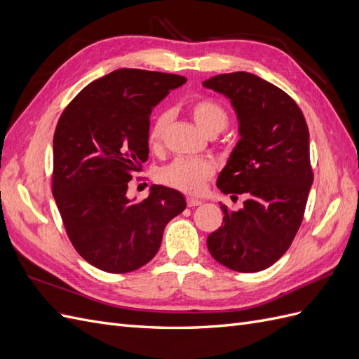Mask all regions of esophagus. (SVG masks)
<instances>
[{
  "label": "esophagus",
  "mask_w": 359,
  "mask_h": 359,
  "mask_svg": "<svg viewBox=\"0 0 359 359\" xmlns=\"http://www.w3.org/2000/svg\"><path fill=\"white\" fill-rule=\"evenodd\" d=\"M202 201L201 199H196V198H187V205L189 206H198L201 205Z\"/></svg>",
  "instance_id": "esophagus-1"
}]
</instances>
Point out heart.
<instances>
[{"label": "heart", "mask_w": 359, "mask_h": 359, "mask_svg": "<svg viewBox=\"0 0 359 359\" xmlns=\"http://www.w3.org/2000/svg\"><path fill=\"white\" fill-rule=\"evenodd\" d=\"M194 123L203 133H219L226 127L229 116L224 107L211 99H202L194 102L190 107ZM169 112H161L156 116L151 124L148 142L151 147H157L161 142L163 133L169 123ZM214 173V163L208 158H191V157H178L168 163L158 170V180L186 193H199L203 189L205 181Z\"/></svg>", "instance_id": "heart-1"}]
</instances>
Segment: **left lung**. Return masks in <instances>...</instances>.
<instances>
[{
  "label": "left lung",
  "instance_id": "obj_1",
  "mask_svg": "<svg viewBox=\"0 0 359 359\" xmlns=\"http://www.w3.org/2000/svg\"><path fill=\"white\" fill-rule=\"evenodd\" d=\"M223 94L236 114L240 140L217 178L224 194H245L206 245L217 262L257 273L283 256L295 238L313 184L309 128L298 104L259 76L235 72L202 82Z\"/></svg>",
  "mask_w": 359,
  "mask_h": 359
}]
</instances>
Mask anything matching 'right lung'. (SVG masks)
<instances>
[{"mask_svg": "<svg viewBox=\"0 0 359 359\" xmlns=\"http://www.w3.org/2000/svg\"><path fill=\"white\" fill-rule=\"evenodd\" d=\"M186 81L119 69L86 85L60 118L53 198L74 248L106 273H130L148 264L166 224L186 210L182 193L156 184L145 201L127 198L128 181L149 154L151 112Z\"/></svg>", "mask_w": 359, "mask_h": 359, "instance_id": "obj_1", "label": "right lung"}]
</instances>
